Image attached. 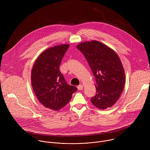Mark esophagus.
I'll return each instance as SVG.
<instances>
[{
  "label": "esophagus",
  "mask_w": 150,
  "mask_h": 150,
  "mask_svg": "<svg viewBox=\"0 0 150 150\" xmlns=\"http://www.w3.org/2000/svg\"><path fill=\"white\" fill-rule=\"evenodd\" d=\"M77 88H78L79 90H82L83 89V85L80 84V85H79L77 86Z\"/></svg>",
  "instance_id": "obj_1"
}]
</instances>
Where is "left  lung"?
<instances>
[{
    "mask_svg": "<svg viewBox=\"0 0 150 150\" xmlns=\"http://www.w3.org/2000/svg\"><path fill=\"white\" fill-rule=\"evenodd\" d=\"M84 55L96 80V93L91 98L95 107L104 110L112 107L120 98L125 83V74L117 54L96 40L77 45Z\"/></svg>",
    "mask_w": 150,
    "mask_h": 150,
    "instance_id": "1",
    "label": "left lung"
}]
</instances>
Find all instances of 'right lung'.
I'll return each instance as SVG.
<instances>
[{
    "label": "right lung",
    "mask_w": 150,
    "mask_h": 150,
    "mask_svg": "<svg viewBox=\"0 0 150 150\" xmlns=\"http://www.w3.org/2000/svg\"><path fill=\"white\" fill-rule=\"evenodd\" d=\"M69 44L50 47L38 57L31 71L33 91L44 107L58 111L70 101L77 88L67 84L59 69Z\"/></svg>",
    "instance_id": "right-lung-1"
}]
</instances>
